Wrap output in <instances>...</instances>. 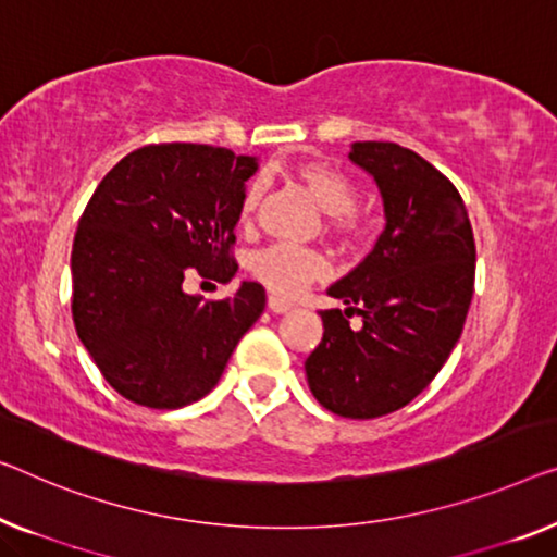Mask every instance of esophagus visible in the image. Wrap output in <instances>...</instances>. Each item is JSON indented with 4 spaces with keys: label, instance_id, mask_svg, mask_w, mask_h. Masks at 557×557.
Listing matches in <instances>:
<instances>
[{
    "label": "esophagus",
    "instance_id": "34e87169",
    "mask_svg": "<svg viewBox=\"0 0 557 557\" xmlns=\"http://www.w3.org/2000/svg\"><path fill=\"white\" fill-rule=\"evenodd\" d=\"M268 307H270L272 312H277V314L287 312V310H293V305H289L287 300H282V297H275V295H270V297H268Z\"/></svg>",
    "mask_w": 557,
    "mask_h": 557
}]
</instances>
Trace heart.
Wrapping results in <instances>:
<instances>
[{
  "mask_svg": "<svg viewBox=\"0 0 557 557\" xmlns=\"http://www.w3.org/2000/svg\"><path fill=\"white\" fill-rule=\"evenodd\" d=\"M289 172H293V177L310 193L314 202L320 205V210L330 214L327 230L332 235L343 239V243H352L355 237H360V222L355 220L352 214L358 195H355L352 182L347 180L343 172L320 160L297 162ZM260 199L262 182L255 180L245 187L243 199H239V225H250L255 220ZM322 272H325L322 257L318 252L295 245H272L268 250L257 252L252 260V275L260 280L270 293L282 297L297 295L307 282L320 277Z\"/></svg>",
  "mask_w": 557,
  "mask_h": 557,
  "instance_id": "heart-1",
  "label": "heart"
}]
</instances>
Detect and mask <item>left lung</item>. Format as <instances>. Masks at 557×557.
Here are the masks:
<instances>
[{"instance_id":"left-lung-1","label":"left lung","mask_w":557,"mask_h":557,"mask_svg":"<svg viewBox=\"0 0 557 557\" xmlns=\"http://www.w3.org/2000/svg\"><path fill=\"white\" fill-rule=\"evenodd\" d=\"M350 162L375 180L385 227L364 260L330 285L345 312L322 310V343L305 360L322 408L383 418L425 389L458 345L475 285V239L443 172L395 143H352ZM358 311L363 327L347 317Z\"/></svg>"}]
</instances>
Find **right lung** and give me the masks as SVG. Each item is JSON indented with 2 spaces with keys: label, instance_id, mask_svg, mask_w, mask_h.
Returning <instances> with one entry per match:
<instances>
[{
  "label": "right lung",
  "instance_id": "right-lung-1",
  "mask_svg": "<svg viewBox=\"0 0 557 557\" xmlns=\"http://www.w3.org/2000/svg\"><path fill=\"white\" fill-rule=\"evenodd\" d=\"M257 168V157L225 147L149 145L114 164L87 202L72 245V318L127 400L154 410L197 403L262 314L257 282L214 302L182 287L187 268L235 277L230 247Z\"/></svg>",
  "mask_w": 557,
  "mask_h": 557
}]
</instances>
